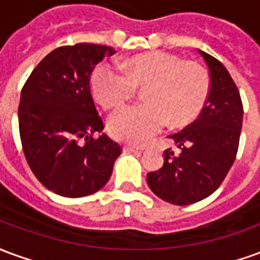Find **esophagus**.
Masks as SVG:
<instances>
[{
    "instance_id": "1",
    "label": "esophagus",
    "mask_w": 260,
    "mask_h": 260,
    "mask_svg": "<svg viewBox=\"0 0 260 260\" xmlns=\"http://www.w3.org/2000/svg\"><path fill=\"white\" fill-rule=\"evenodd\" d=\"M143 150V147H138V146H132V145H125L124 146V152L128 153H139Z\"/></svg>"
}]
</instances>
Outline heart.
<instances>
[{
    "label": "heart",
    "mask_w": 260,
    "mask_h": 260,
    "mask_svg": "<svg viewBox=\"0 0 260 260\" xmlns=\"http://www.w3.org/2000/svg\"><path fill=\"white\" fill-rule=\"evenodd\" d=\"M122 68L102 64L90 78L91 91L106 110H115L145 87V103L118 110L108 119L110 134L119 141L146 143L166 125L192 124L205 107L210 76L199 62L166 51L138 54Z\"/></svg>",
    "instance_id": "obj_1"
}]
</instances>
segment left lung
Wrapping results in <instances>:
<instances>
[{"instance_id": "obj_1", "label": "left lung", "mask_w": 260, "mask_h": 260, "mask_svg": "<svg viewBox=\"0 0 260 260\" xmlns=\"http://www.w3.org/2000/svg\"><path fill=\"white\" fill-rule=\"evenodd\" d=\"M210 75V91L199 117L170 135L178 152L164 150L161 169L147 173V184L160 199L185 206L210 196L234 164L244 107L240 91L218 59L199 50Z\"/></svg>"}]
</instances>
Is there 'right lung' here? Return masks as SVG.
I'll return each mask as SVG.
<instances>
[{
  "label": "right lung",
  "mask_w": 260,
  "mask_h": 260,
  "mask_svg": "<svg viewBox=\"0 0 260 260\" xmlns=\"http://www.w3.org/2000/svg\"><path fill=\"white\" fill-rule=\"evenodd\" d=\"M114 48L62 46L33 69L20 93L19 134L26 161L47 189L65 198L94 193L107 184L119 143L106 134L91 96L90 76Z\"/></svg>",
  "instance_id": "right-lung-1"
}]
</instances>
